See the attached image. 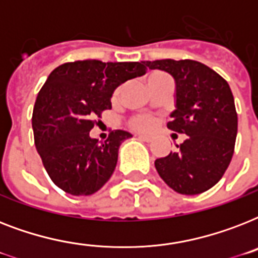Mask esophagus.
<instances>
[{
	"mask_svg": "<svg viewBox=\"0 0 258 258\" xmlns=\"http://www.w3.org/2000/svg\"><path fill=\"white\" fill-rule=\"evenodd\" d=\"M139 138H141L142 141H145V142L153 141V137H150V135H139Z\"/></svg>",
	"mask_w": 258,
	"mask_h": 258,
	"instance_id": "obj_1",
	"label": "esophagus"
}]
</instances>
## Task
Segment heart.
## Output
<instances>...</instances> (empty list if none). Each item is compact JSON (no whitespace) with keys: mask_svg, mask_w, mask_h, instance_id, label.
<instances>
[{"mask_svg":"<svg viewBox=\"0 0 258 258\" xmlns=\"http://www.w3.org/2000/svg\"><path fill=\"white\" fill-rule=\"evenodd\" d=\"M161 76H163V74L154 72V74H151L149 78H147V82L154 80V79H157V78H161ZM116 95H117V91L115 92V96H116ZM154 123H155V120H154L153 117L146 116V115H139V116L133 117V119L130 120V125H131L134 130H137V131H149V130L153 128Z\"/></svg>","mask_w":258,"mask_h":258,"instance_id":"obj_1","label":"heart"}]
</instances>
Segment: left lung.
I'll list each match as a JSON object with an SVG mask.
<instances>
[{
	"instance_id": "left-lung-1",
	"label": "left lung",
	"mask_w": 258,
	"mask_h": 258,
	"mask_svg": "<svg viewBox=\"0 0 258 258\" xmlns=\"http://www.w3.org/2000/svg\"><path fill=\"white\" fill-rule=\"evenodd\" d=\"M150 70L170 74L175 82V109L167 123L186 139L175 153L155 161V169L174 191L196 196L222 178L234 153L237 112L228 82L194 60L145 61Z\"/></svg>"
}]
</instances>
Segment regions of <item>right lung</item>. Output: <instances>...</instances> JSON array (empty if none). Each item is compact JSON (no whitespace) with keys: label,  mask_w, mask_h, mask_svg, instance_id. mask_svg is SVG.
I'll return each mask as SVG.
<instances>
[{"label":"right lung","mask_w":258,"mask_h":258,"mask_svg":"<svg viewBox=\"0 0 258 258\" xmlns=\"http://www.w3.org/2000/svg\"><path fill=\"white\" fill-rule=\"evenodd\" d=\"M146 74L145 61L66 62L50 72L34 103V145L53 183L72 196H91L112 175L121 142L116 130L99 143L89 137L95 117L112 108L117 87Z\"/></svg>","instance_id":"right-lung-1"}]
</instances>
